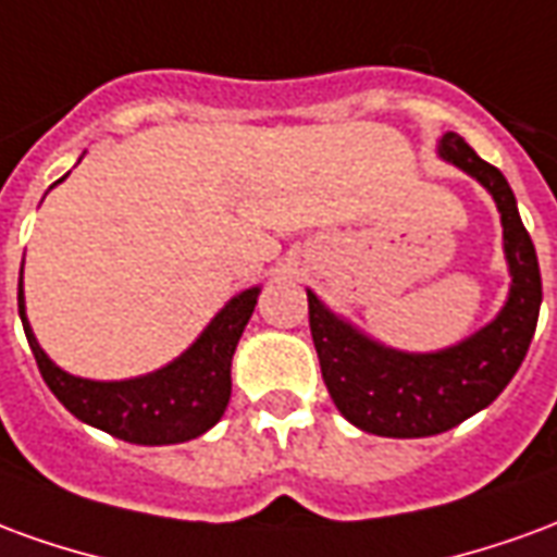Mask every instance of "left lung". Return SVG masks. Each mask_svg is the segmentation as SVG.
Listing matches in <instances>:
<instances>
[{
	"label": "left lung",
	"mask_w": 557,
	"mask_h": 557,
	"mask_svg": "<svg viewBox=\"0 0 557 557\" xmlns=\"http://www.w3.org/2000/svg\"><path fill=\"white\" fill-rule=\"evenodd\" d=\"M438 158L478 178L498 206L513 277L502 313L450 349L414 355L375 343L307 292L310 334L334 406L358 430L387 438L438 435L486 409L525 361L543 301L537 253L507 178L459 134H444Z\"/></svg>",
	"instance_id": "8db88e82"
}]
</instances>
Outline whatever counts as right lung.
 I'll use <instances>...</instances> for the list:
<instances>
[{
    "instance_id": "1",
    "label": "right lung",
    "mask_w": 557,
    "mask_h": 557,
    "mask_svg": "<svg viewBox=\"0 0 557 557\" xmlns=\"http://www.w3.org/2000/svg\"><path fill=\"white\" fill-rule=\"evenodd\" d=\"M62 182V178H59ZM259 286L244 289L220 310L194 346L154 373L125 382H91L55 367L26 319L23 277L17 307L44 382L74 418L131 444H182L208 432L230 406L232 355L253 315Z\"/></svg>"
}]
</instances>
